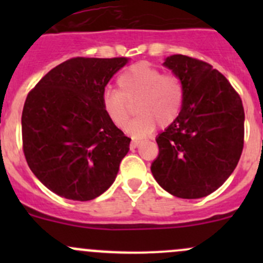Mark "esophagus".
<instances>
[{"label":"esophagus","instance_id":"34e87169","mask_svg":"<svg viewBox=\"0 0 263 263\" xmlns=\"http://www.w3.org/2000/svg\"><path fill=\"white\" fill-rule=\"evenodd\" d=\"M139 144H140V141H137V140H132L129 146H131V148H136L137 146H139Z\"/></svg>","mask_w":263,"mask_h":263}]
</instances>
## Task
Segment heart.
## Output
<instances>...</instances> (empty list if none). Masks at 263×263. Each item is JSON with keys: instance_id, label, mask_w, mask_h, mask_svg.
<instances>
[{"instance_id": "b5f03b06", "label": "heart", "mask_w": 263, "mask_h": 263, "mask_svg": "<svg viewBox=\"0 0 263 263\" xmlns=\"http://www.w3.org/2000/svg\"><path fill=\"white\" fill-rule=\"evenodd\" d=\"M118 91L104 92L102 107L109 121L123 128L135 107L139 118L128 127L134 137L150 135L156 126L166 128L179 116L184 98L181 79L176 75H163L148 63L140 62L124 71L117 80Z\"/></svg>"}]
</instances>
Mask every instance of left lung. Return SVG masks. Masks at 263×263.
<instances>
[{
    "label": "left lung",
    "mask_w": 263,
    "mask_h": 263,
    "mask_svg": "<svg viewBox=\"0 0 263 263\" xmlns=\"http://www.w3.org/2000/svg\"><path fill=\"white\" fill-rule=\"evenodd\" d=\"M164 66L181 79L184 98L176 121L156 137L159 155L151 173L176 197H205L229 178L242 155V99L227 78L203 61L173 54Z\"/></svg>",
    "instance_id": "1"
}]
</instances>
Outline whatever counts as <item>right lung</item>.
<instances>
[{
  "label": "right lung",
  "mask_w": 263,
  "mask_h": 263,
  "mask_svg": "<svg viewBox=\"0 0 263 263\" xmlns=\"http://www.w3.org/2000/svg\"><path fill=\"white\" fill-rule=\"evenodd\" d=\"M128 58L65 61L28 94L21 116L26 163L48 190L89 201L115 182L131 139L102 107L107 84Z\"/></svg>",
  "instance_id": "1"
}]
</instances>
